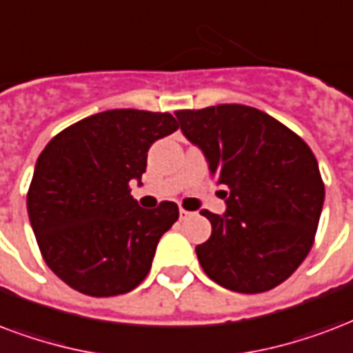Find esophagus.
<instances>
[{
    "label": "esophagus",
    "mask_w": 353,
    "mask_h": 353,
    "mask_svg": "<svg viewBox=\"0 0 353 353\" xmlns=\"http://www.w3.org/2000/svg\"><path fill=\"white\" fill-rule=\"evenodd\" d=\"M190 216H193L192 212H188V210H184V208H180V212H179L180 221H184V219H188V217H190Z\"/></svg>",
    "instance_id": "1"
}]
</instances>
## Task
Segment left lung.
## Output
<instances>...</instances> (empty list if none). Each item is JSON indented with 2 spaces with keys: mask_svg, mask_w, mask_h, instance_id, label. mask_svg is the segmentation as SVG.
Listing matches in <instances>:
<instances>
[{
  "mask_svg": "<svg viewBox=\"0 0 353 353\" xmlns=\"http://www.w3.org/2000/svg\"><path fill=\"white\" fill-rule=\"evenodd\" d=\"M197 145L227 210L201 214L212 234L195 248L205 274L232 292L272 290L298 270L314 242L324 206L318 161L298 134L264 111L219 104L174 113Z\"/></svg>",
  "mask_w": 353,
  "mask_h": 353,
  "instance_id": "obj_1",
  "label": "left lung"
}]
</instances>
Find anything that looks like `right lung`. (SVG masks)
<instances>
[{"label": "right lung", "instance_id": "add662e5", "mask_svg": "<svg viewBox=\"0 0 353 353\" xmlns=\"http://www.w3.org/2000/svg\"><path fill=\"white\" fill-rule=\"evenodd\" d=\"M179 128L171 113L110 110L81 119L48 143L28 192L42 259L61 281L92 298L126 294L147 277L179 206L137 205L150 145Z\"/></svg>", "mask_w": 353, "mask_h": 353}]
</instances>
